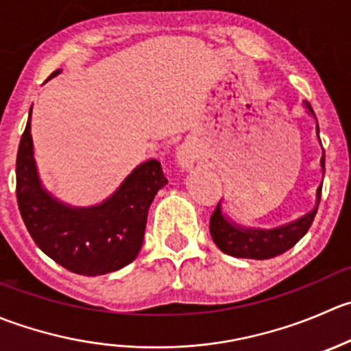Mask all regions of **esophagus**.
Masks as SVG:
<instances>
[{
  "label": "esophagus",
  "instance_id": "34e87169",
  "mask_svg": "<svg viewBox=\"0 0 351 351\" xmlns=\"http://www.w3.org/2000/svg\"><path fill=\"white\" fill-rule=\"evenodd\" d=\"M199 161V149L192 142H185V144L180 145V149L176 151V162H178L180 168L183 171H189Z\"/></svg>",
  "mask_w": 351,
  "mask_h": 351
}]
</instances>
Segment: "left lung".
<instances>
[{"label": "left lung", "instance_id": "left-lung-1", "mask_svg": "<svg viewBox=\"0 0 351 351\" xmlns=\"http://www.w3.org/2000/svg\"><path fill=\"white\" fill-rule=\"evenodd\" d=\"M304 108L307 113L315 120V135L319 138V125L317 118H315L314 110H312L311 103L304 101ZM322 145V144H321ZM321 169L324 175V152L321 158ZM321 190L322 183L315 190V202L308 213L300 216L298 219L290 221L287 224H281L276 228H254V226H243L238 224L226 216L223 209V202L217 204L216 210L210 216L209 231L213 237L214 243L217 245L221 252L233 257L240 258H255V261H264V258H273L276 255L285 254L290 250L302 237L308 231L312 221H314L315 213H317L319 202H321Z\"/></svg>", "mask_w": 351, "mask_h": 351}]
</instances>
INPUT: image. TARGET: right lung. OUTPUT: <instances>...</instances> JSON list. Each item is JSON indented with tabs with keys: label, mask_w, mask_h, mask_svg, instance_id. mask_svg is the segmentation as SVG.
<instances>
[{
	"label": "right lung",
	"mask_w": 351,
	"mask_h": 351,
	"mask_svg": "<svg viewBox=\"0 0 351 351\" xmlns=\"http://www.w3.org/2000/svg\"><path fill=\"white\" fill-rule=\"evenodd\" d=\"M30 117L32 106L16 154V200L30 237L47 257L75 274L101 276L128 266L144 243L149 207L168 183L161 162L147 159L135 166L103 202L70 206L40 182Z\"/></svg>",
	"instance_id": "obj_1"
}]
</instances>
